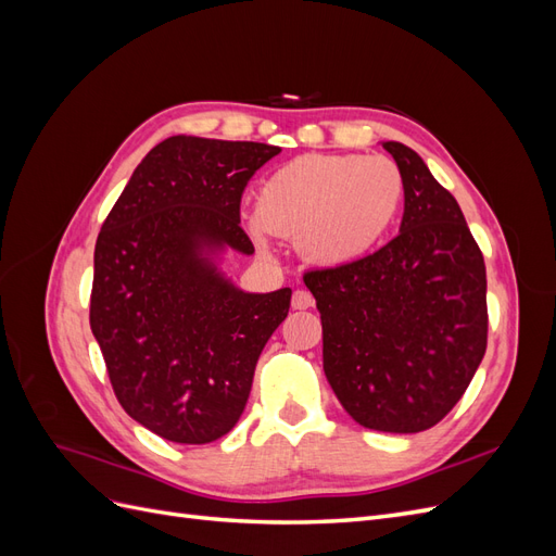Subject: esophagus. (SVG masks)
Segmentation results:
<instances>
[{"mask_svg": "<svg viewBox=\"0 0 556 556\" xmlns=\"http://www.w3.org/2000/svg\"><path fill=\"white\" fill-rule=\"evenodd\" d=\"M313 304H315V299H313L311 292H306V290H296L294 292V296H292V308L294 311H306Z\"/></svg>", "mask_w": 556, "mask_h": 556, "instance_id": "34e87169", "label": "esophagus"}]
</instances>
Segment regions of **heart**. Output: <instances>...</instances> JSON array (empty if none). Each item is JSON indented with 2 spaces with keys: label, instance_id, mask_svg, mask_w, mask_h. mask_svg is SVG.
<instances>
[{
  "label": "heart",
  "instance_id": "b5f03b06",
  "mask_svg": "<svg viewBox=\"0 0 556 556\" xmlns=\"http://www.w3.org/2000/svg\"><path fill=\"white\" fill-rule=\"evenodd\" d=\"M403 176L387 157L304 155L282 164L257 194L252 231L299 243L304 257L345 266L366 257L394 225Z\"/></svg>",
  "mask_w": 556,
  "mask_h": 556
}]
</instances>
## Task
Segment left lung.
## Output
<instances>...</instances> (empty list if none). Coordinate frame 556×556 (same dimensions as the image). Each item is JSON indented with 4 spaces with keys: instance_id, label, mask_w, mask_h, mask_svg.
Returning a JSON list of instances; mask_svg holds the SVG:
<instances>
[{
    "instance_id": "left-lung-1",
    "label": "left lung",
    "mask_w": 556,
    "mask_h": 556,
    "mask_svg": "<svg viewBox=\"0 0 556 556\" xmlns=\"http://www.w3.org/2000/svg\"><path fill=\"white\" fill-rule=\"evenodd\" d=\"M403 176L396 237L345 266L304 276L323 319L325 376L366 429L439 425L486 350V274L464 213L425 160L384 141Z\"/></svg>"
}]
</instances>
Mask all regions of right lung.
I'll use <instances>...</instances> for the list:
<instances>
[{
  "label": "right lung",
  "instance_id": "right-lung-1",
  "mask_svg": "<svg viewBox=\"0 0 556 556\" xmlns=\"http://www.w3.org/2000/svg\"><path fill=\"white\" fill-rule=\"evenodd\" d=\"M280 153L255 141L178 137L134 169L94 245L90 327L125 413L172 443L223 439L245 408L292 290L250 294L211 252L252 255L241 197Z\"/></svg>",
  "mask_w": 556,
  "mask_h": 556
}]
</instances>
